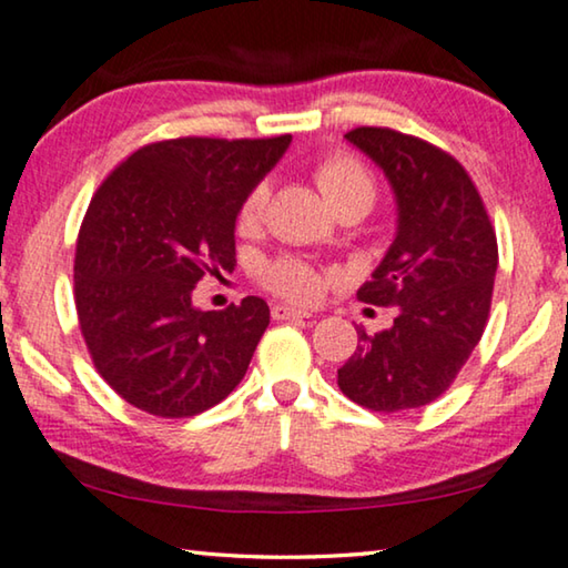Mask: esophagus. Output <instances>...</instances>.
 <instances>
[{"mask_svg": "<svg viewBox=\"0 0 568 568\" xmlns=\"http://www.w3.org/2000/svg\"><path fill=\"white\" fill-rule=\"evenodd\" d=\"M308 316H311L308 311L285 306V303H277V306H273V318H277V322H287V318H308Z\"/></svg>", "mask_w": 568, "mask_h": 568, "instance_id": "1", "label": "esophagus"}]
</instances>
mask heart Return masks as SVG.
I'll return each instance as SVG.
<instances>
[{
	"instance_id": "b5f03b06",
	"label": "heart",
	"mask_w": 568,
	"mask_h": 568,
	"mask_svg": "<svg viewBox=\"0 0 568 568\" xmlns=\"http://www.w3.org/2000/svg\"><path fill=\"white\" fill-rule=\"evenodd\" d=\"M316 182L322 187L334 207L345 205L349 201H367L373 203L375 197V180L371 170H367L365 162H361L349 151H334V154L324 156L322 162L316 164ZM270 203V182L260 180L250 187V193L244 195L242 205H239L236 213V226L239 231H254L265 219ZM260 283L273 291L283 298L291 301H316L318 293H322V275L314 270L308 262L298 257H275L262 262L260 270Z\"/></svg>"
}]
</instances>
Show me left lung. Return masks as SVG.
Wrapping results in <instances>:
<instances>
[{
	"label": "left lung",
	"instance_id": "1",
	"mask_svg": "<svg viewBox=\"0 0 568 568\" xmlns=\"http://www.w3.org/2000/svg\"><path fill=\"white\" fill-rule=\"evenodd\" d=\"M386 172L398 231L357 298L394 306L388 329L357 326V349L337 386L371 412L419 409L443 396L489 322L497 234L474 180L440 146L394 128L345 133Z\"/></svg>",
	"mask_w": 568,
	"mask_h": 568
}]
</instances>
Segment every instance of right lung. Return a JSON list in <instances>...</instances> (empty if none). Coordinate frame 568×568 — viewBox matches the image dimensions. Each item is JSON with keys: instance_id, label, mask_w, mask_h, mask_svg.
<instances>
[{"instance_id": "right-lung-1", "label": "right lung", "mask_w": 568, "mask_h": 568, "mask_svg": "<svg viewBox=\"0 0 568 568\" xmlns=\"http://www.w3.org/2000/svg\"><path fill=\"white\" fill-rule=\"evenodd\" d=\"M273 139L154 141L102 180L74 252V303L87 353L118 396L164 419L223 402L270 324L267 303L201 311L195 283L234 270L244 195L285 154Z\"/></svg>"}]
</instances>
